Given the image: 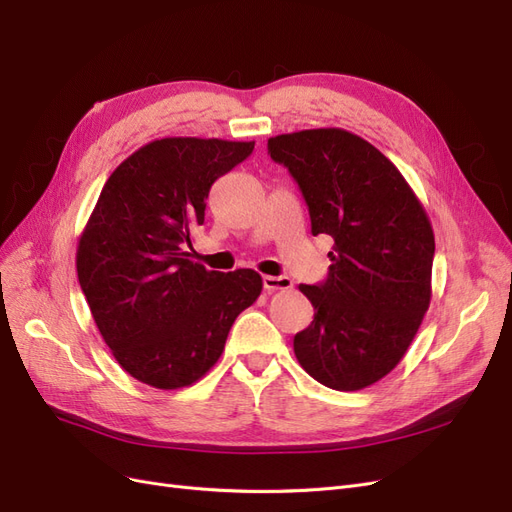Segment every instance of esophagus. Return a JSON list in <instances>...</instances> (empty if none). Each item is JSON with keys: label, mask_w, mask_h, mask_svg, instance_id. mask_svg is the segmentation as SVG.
<instances>
[{"label": "esophagus", "mask_w": 512, "mask_h": 512, "mask_svg": "<svg viewBox=\"0 0 512 512\" xmlns=\"http://www.w3.org/2000/svg\"><path fill=\"white\" fill-rule=\"evenodd\" d=\"M262 286H265L267 292L288 290V288H292V280L288 275H265L262 277Z\"/></svg>", "instance_id": "34e87169"}]
</instances>
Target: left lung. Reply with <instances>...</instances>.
<instances>
[{
	"label": "left lung",
	"mask_w": 512,
	"mask_h": 512,
	"mask_svg": "<svg viewBox=\"0 0 512 512\" xmlns=\"http://www.w3.org/2000/svg\"><path fill=\"white\" fill-rule=\"evenodd\" d=\"M267 147L299 183L312 235L335 241L327 280L299 286L314 320L294 354L329 389L361 391L404 359L429 307V218L397 166L352 132L301 130Z\"/></svg>",
	"instance_id": "8db88e82"
}]
</instances>
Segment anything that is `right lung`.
<instances>
[{"label":"right lung","mask_w":512,"mask_h":512,"mask_svg":"<svg viewBox=\"0 0 512 512\" xmlns=\"http://www.w3.org/2000/svg\"><path fill=\"white\" fill-rule=\"evenodd\" d=\"M252 151V141L222 138L147 143L108 177L79 239L76 273L96 327L117 363L153 389L203 378L260 297L256 271H207L183 252L213 181Z\"/></svg>","instance_id":"1"}]
</instances>
